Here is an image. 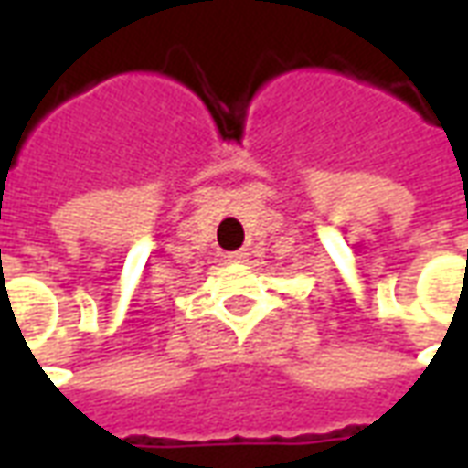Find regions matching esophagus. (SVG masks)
I'll return each mask as SVG.
<instances>
[{
  "mask_svg": "<svg viewBox=\"0 0 468 468\" xmlns=\"http://www.w3.org/2000/svg\"><path fill=\"white\" fill-rule=\"evenodd\" d=\"M245 258H248V253H245V250H235V253H228V261H230V263H245Z\"/></svg>",
  "mask_w": 468,
  "mask_h": 468,
  "instance_id": "34e87169",
  "label": "esophagus"
}]
</instances>
